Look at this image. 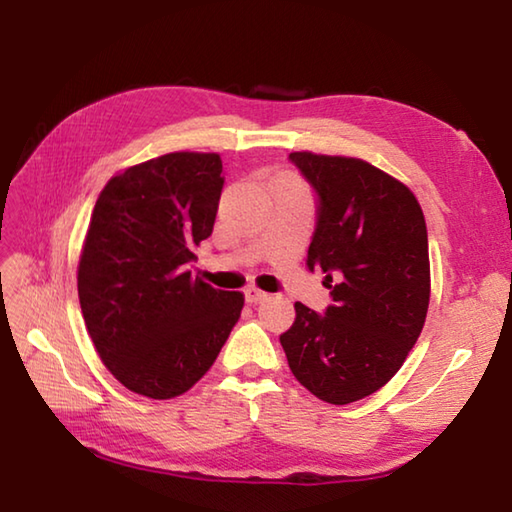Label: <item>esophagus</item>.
Instances as JSON below:
<instances>
[{
    "instance_id": "esophagus-1",
    "label": "esophagus",
    "mask_w": 512,
    "mask_h": 512,
    "mask_svg": "<svg viewBox=\"0 0 512 512\" xmlns=\"http://www.w3.org/2000/svg\"><path fill=\"white\" fill-rule=\"evenodd\" d=\"M244 297H246L248 304H262L268 295L264 293V290H259V288H255V286H248V288L244 290Z\"/></svg>"
}]
</instances>
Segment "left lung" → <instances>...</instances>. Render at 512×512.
<instances>
[{
	"label": "left lung",
	"instance_id": "8db88e82",
	"mask_svg": "<svg viewBox=\"0 0 512 512\" xmlns=\"http://www.w3.org/2000/svg\"><path fill=\"white\" fill-rule=\"evenodd\" d=\"M317 195L306 266L322 268L324 315L295 304L279 342L297 382L328 404L382 388L408 357L430 299L428 233L415 195L364 159L290 153Z\"/></svg>",
	"mask_w": 512,
	"mask_h": 512
}]
</instances>
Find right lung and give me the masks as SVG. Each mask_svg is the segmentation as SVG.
I'll list each match as a JSON object with an SVG mask.
<instances>
[{"instance_id": "right-lung-1", "label": "right lung", "mask_w": 512, "mask_h": 512, "mask_svg": "<svg viewBox=\"0 0 512 512\" xmlns=\"http://www.w3.org/2000/svg\"><path fill=\"white\" fill-rule=\"evenodd\" d=\"M222 188L217 153H168L126 168L97 197L79 304L102 362L137 395L170 399L193 388L242 315V293L190 273Z\"/></svg>"}]
</instances>
